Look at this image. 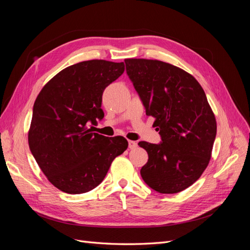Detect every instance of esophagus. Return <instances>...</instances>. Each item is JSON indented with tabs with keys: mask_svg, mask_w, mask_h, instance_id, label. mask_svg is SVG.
<instances>
[{
	"mask_svg": "<svg viewBox=\"0 0 250 250\" xmlns=\"http://www.w3.org/2000/svg\"><path fill=\"white\" fill-rule=\"evenodd\" d=\"M128 147H129V149H135L138 147V144L133 141H129L128 142Z\"/></svg>",
	"mask_w": 250,
	"mask_h": 250,
	"instance_id": "obj_1",
	"label": "esophagus"
}]
</instances>
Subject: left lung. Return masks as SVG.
Returning <instances> with one entry per match:
<instances>
[{"instance_id": "1", "label": "left lung", "mask_w": 250, "mask_h": 250, "mask_svg": "<svg viewBox=\"0 0 250 250\" xmlns=\"http://www.w3.org/2000/svg\"><path fill=\"white\" fill-rule=\"evenodd\" d=\"M125 64L162 139L160 144L139 143L148 153L142 178L158 193L184 191L208 167L216 138V119L206 93L192 75L170 63L131 58Z\"/></svg>"}]
</instances>
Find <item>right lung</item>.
Returning <instances> with one entry per match:
<instances>
[{
	"label": "right lung",
	"instance_id": "1",
	"mask_svg": "<svg viewBox=\"0 0 250 250\" xmlns=\"http://www.w3.org/2000/svg\"><path fill=\"white\" fill-rule=\"evenodd\" d=\"M124 72V62L87 60L65 67L42 87L33 105L30 151L50 183L67 194L99 186L112 161L128 147L88 124L102 120L104 89Z\"/></svg>",
	"mask_w": 250,
	"mask_h": 250
}]
</instances>
